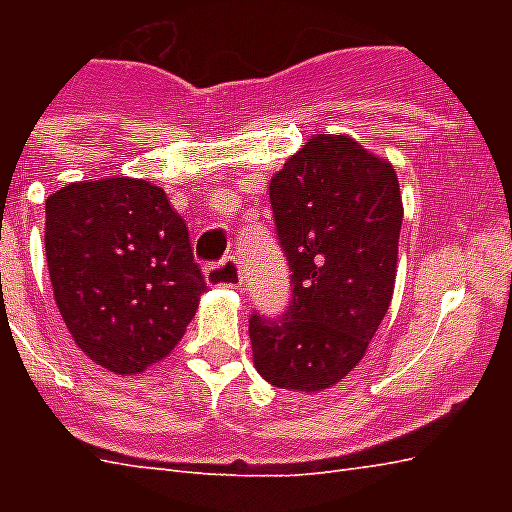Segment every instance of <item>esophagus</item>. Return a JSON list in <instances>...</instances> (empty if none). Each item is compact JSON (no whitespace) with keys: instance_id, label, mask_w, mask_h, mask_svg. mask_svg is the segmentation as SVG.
<instances>
[{"instance_id":"1","label":"esophagus","mask_w":512,"mask_h":512,"mask_svg":"<svg viewBox=\"0 0 512 512\" xmlns=\"http://www.w3.org/2000/svg\"><path fill=\"white\" fill-rule=\"evenodd\" d=\"M204 276H207L209 287H239L241 281H244L239 260L233 255L223 257L220 263H209L204 268Z\"/></svg>"}]
</instances>
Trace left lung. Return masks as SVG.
Wrapping results in <instances>:
<instances>
[{"label": "left lung", "instance_id": "1", "mask_svg": "<svg viewBox=\"0 0 512 512\" xmlns=\"http://www.w3.org/2000/svg\"><path fill=\"white\" fill-rule=\"evenodd\" d=\"M276 239L292 303L252 313L257 372L316 393L364 358L388 313L404 220L396 170L345 135H316L271 180Z\"/></svg>", "mask_w": 512, "mask_h": 512}]
</instances>
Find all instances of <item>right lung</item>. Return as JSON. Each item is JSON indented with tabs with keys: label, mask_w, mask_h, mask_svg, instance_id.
<instances>
[{
	"label": "right lung",
	"mask_w": 512,
	"mask_h": 512,
	"mask_svg": "<svg viewBox=\"0 0 512 512\" xmlns=\"http://www.w3.org/2000/svg\"><path fill=\"white\" fill-rule=\"evenodd\" d=\"M52 292L76 345L116 374H138L191 324L204 273L162 188L106 177L47 196Z\"/></svg>",
	"instance_id": "1"
}]
</instances>
